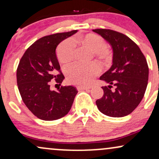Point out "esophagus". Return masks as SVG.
<instances>
[{"mask_svg": "<svg viewBox=\"0 0 159 159\" xmlns=\"http://www.w3.org/2000/svg\"><path fill=\"white\" fill-rule=\"evenodd\" d=\"M90 87H85V86H77V89L78 90H89L90 89Z\"/></svg>", "mask_w": 159, "mask_h": 159, "instance_id": "1", "label": "esophagus"}]
</instances>
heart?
Masks as SVG:
<instances>
[{
  "mask_svg": "<svg viewBox=\"0 0 159 159\" xmlns=\"http://www.w3.org/2000/svg\"><path fill=\"white\" fill-rule=\"evenodd\" d=\"M79 40L80 42L91 51L94 52L99 59L104 61H110L111 52L105 46V42L102 38L93 34H89L80 37H74L73 39H66L63 41L58 47L57 56L62 63H69L73 60L75 56V45L73 42ZM100 71V67L96 63L89 64L75 63L68 66L66 68L68 81L71 83L79 84H89L93 80V78Z\"/></svg>",
  "mask_w": 159,
  "mask_h": 159,
  "instance_id": "obj_1",
  "label": "heart"
}]
</instances>
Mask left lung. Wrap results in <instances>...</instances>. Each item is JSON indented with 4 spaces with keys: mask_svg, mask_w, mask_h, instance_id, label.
Listing matches in <instances>:
<instances>
[{
    "mask_svg": "<svg viewBox=\"0 0 159 159\" xmlns=\"http://www.w3.org/2000/svg\"><path fill=\"white\" fill-rule=\"evenodd\" d=\"M93 31L103 38L112 49V65L99 79L108 84L102 87L104 95L96 100L98 109L112 117L130 114L143 98L149 78L147 60L139 47L121 33L107 29ZM115 87L111 91L112 85Z\"/></svg>",
    "mask_w": 159,
    "mask_h": 159,
    "instance_id": "1",
    "label": "left lung"
}]
</instances>
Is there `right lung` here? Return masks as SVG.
I'll list each match as a JSON object with an SVG mask.
<instances>
[{
	"label": "right lung",
	"instance_id": "1",
	"mask_svg": "<svg viewBox=\"0 0 159 159\" xmlns=\"http://www.w3.org/2000/svg\"><path fill=\"white\" fill-rule=\"evenodd\" d=\"M78 30L40 38L27 49L18 66L16 77L24 103L37 118L45 121L61 119L69 113L78 91L73 86L52 90L50 81L61 85L64 76L56 54L57 45Z\"/></svg>",
	"mask_w": 159,
	"mask_h": 159
}]
</instances>
